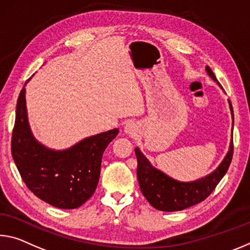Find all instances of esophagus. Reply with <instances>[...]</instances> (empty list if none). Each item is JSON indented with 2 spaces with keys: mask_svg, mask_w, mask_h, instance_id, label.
Wrapping results in <instances>:
<instances>
[{
  "mask_svg": "<svg viewBox=\"0 0 250 250\" xmlns=\"http://www.w3.org/2000/svg\"><path fill=\"white\" fill-rule=\"evenodd\" d=\"M125 132L126 133V134H136V132H137V125L133 124V122H128V124H126L125 125Z\"/></svg>",
  "mask_w": 250,
  "mask_h": 250,
  "instance_id": "obj_1",
  "label": "esophagus"
}]
</instances>
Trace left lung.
<instances>
[{
  "label": "left lung",
  "mask_w": 250,
  "mask_h": 250,
  "mask_svg": "<svg viewBox=\"0 0 250 250\" xmlns=\"http://www.w3.org/2000/svg\"><path fill=\"white\" fill-rule=\"evenodd\" d=\"M206 71H207L209 77L221 88L211 69L209 66H206ZM228 104L231 112L233 126L232 105L229 100ZM134 152H136L138 161V181H139L141 192L144 193L146 199L158 210L179 211L204 201L215 190L216 186L223 179L229 166H230L233 146L231 139L229 150L224 160L211 173L200 178V179L188 182L173 179V178L166 175L165 172H162L161 170L154 168L138 146L134 149Z\"/></svg>",
  "instance_id": "1"
}]
</instances>
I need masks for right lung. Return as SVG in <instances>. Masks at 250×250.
<instances>
[{"instance_id": "add662e5", "label": "right lung", "mask_w": 250, "mask_h": 250, "mask_svg": "<svg viewBox=\"0 0 250 250\" xmlns=\"http://www.w3.org/2000/svg\"><path fill=\"white\" fill-rule=\"evenodd\" d=\"M30 81H26V83ZM20 92L12 133V157L26 187L40 199L62 209L82 206L96 191L102 154L119 129L85 138L64 150L35 139L27 120L25 85Z\"/></svg>"}]
</instances>
